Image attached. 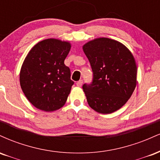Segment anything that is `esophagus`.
Listing matches in <instances>:
<instances>
[{"label": "esophagus", "mask_w": 160, "mask_h": 160, "mask_svg": "<svg viewBox=\"0 0 160 160\" xmlns=\"http://www.w3.org/2000/svg\"><path fill=\"white\" fill-rule=\"evenodd\" d=\"M76 85L78 86H81L82 85V80H79V81H78L76 82Z\"/></svg>", "instance_id": "34e87169"}]
</instances>
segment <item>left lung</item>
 Here are the masks:
<instances>
[{"instance_id": "obj_1", "label": "left lung", "mask_w": 160, "mask_h": 160, "mask_svg": "<svg viewBox=\"0 0 160 160\" xmlns=\"http://www.w3.org/2000/svg\"><path fill=\"white\" fill-rule=\"evenodd\" d=\"M90 62L92 82L83 84L88 104L98 113H111L132 95L137 83V66L132 52L122 43L96 38L82 47Z\"/></svg>"}]
</instances>
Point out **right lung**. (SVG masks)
Segmentation results:
<instances>
[{
    "label": "right lung",
    "instance_id": "add662e5",
    "mask_svg": "<svg viewBox=\"0 0 160 160\" xmlns=\"http://www.w3.org/2000/svg\"><path fill=\"white\" fill-rule=\"evenodd\" d=\"M71 43L46 39L28 53L20 71V86L28 100L41 111L51 112L63 107L74 81L64 63Z\"/></svg>",
    "mask_w": 160,
    "mask_h": 160
}]
</instances>
